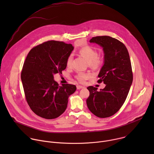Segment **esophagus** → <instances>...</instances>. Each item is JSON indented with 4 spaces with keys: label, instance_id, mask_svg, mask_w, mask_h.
<instances>
[{
    "label": "esophagus",
    "instance_id": "1",
    "mask_svg": "<svg viewBox=\"0 0 154 154\" xmlns=\"http://www.w3.org/2000/svg\"><path fill=\"white\" fill-rule=\"evenodd\" d=\"M83 86H81V85H77V90H80V89H82V88H83Z\"/></svg>",
    "mask_w": 154,
    "mask_h": 154
}]
</instances>
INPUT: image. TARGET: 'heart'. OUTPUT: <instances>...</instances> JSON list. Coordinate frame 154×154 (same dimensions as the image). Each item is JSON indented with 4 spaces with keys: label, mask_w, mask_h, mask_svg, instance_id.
Wrapping results in <instances>:
<instances>
[{
    "label": "heart",
    "mask_w": 154,
    "mask_h": 154,
    "mask_svg": "<svg viewBox=\"0 0 154 154\" xmlns=\"http://www.w3.org/2000/svg\"><path fill=\"white\" fill-rule=\"evenodd\" d=\"M79 54L85 58V60L88 62L89 65L91 67L94 69H98L102 65V61L98 57V54L96 51L93 49L90 46H86L81 49L79 51ZM72 60V56L69 55L66 60V65L68 67L71 66ZM90 77L89 73L86 72H79L75 75V79L80 83H83L86 79Z\"/></svg>",
    "instance_id": "heart-1"
}]
</instances>
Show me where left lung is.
I'll use <instances>...</instances> for the list:
<instances>
[{"mask_svg":"<svg viewBox=\"0 0 154 154\" xmlns=\"http://www.w3.org/2000/svg\"><path fill=\"white\" fill-rule=\"evenodd\" d=\"M90 42L103 48L104 64L97 82L106 85L97 91L93 86L87 88L90 96L86 104L95 116L105 118L117 113L124 104L133 81V72L128 52L124 44L109 36L93 37Z\"/></svg>","mask_w":154,"mask_h":154,"instance_id":"8db88e82","label":"left lung"}]
</instances>
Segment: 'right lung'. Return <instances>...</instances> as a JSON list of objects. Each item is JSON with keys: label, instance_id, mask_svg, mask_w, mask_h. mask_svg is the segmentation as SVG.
<instances>
[{"label": "right lung", "instance_id": "right-lung-1", "mask_svg": "<svg viewBox=\"0 0 154 154\" xmlns=\"http://www.w3.org/2000/svg\"><path fill=\"white\" fill-rule=\"evenodd\" d=\"M71 44L48 41L33 48L28 54L21 72L25 97L32 110L47 119L58 118L67 108L68 97L76 90L71 84L61 86L54 74H62L73 51Z\"/></svg>", "mask_w": 154, "mask_h": 154}]
</instances>
